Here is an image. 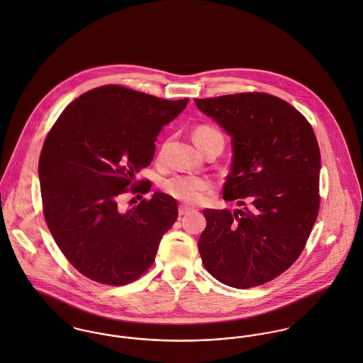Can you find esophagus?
Listing matches in <instances>:
<instances>
[{"mask_svg": "<svg viewBox=\"0 0 363 363\" xmlns=\"http://www.w3.org/2000/svg\"><path fill=\"white\" fill-rule=\"evenodd\" d=\"M190 212H191V208L184 206V205H180V206H179V215H180V216H184V215H187V213H190Z\"/></svg>", "mask_w": 363, "mask_h": 363, "instance_id": "obj_1", "label": "esophagus"}]
</instances>
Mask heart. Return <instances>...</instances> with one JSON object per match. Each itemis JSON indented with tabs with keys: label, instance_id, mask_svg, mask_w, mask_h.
Here are the masks:
<instances>
[{
	"label": "heart",
	"instance_id": "heart-1",
	"mask_svg": "<svg viewBox=\"0 0 363 363\" xmlns=\"http://www.w3.org/2000/svg\"><path fill=\"white\" fill-rule=\"evenodd\" d=\"M193 138L199 150H202L208 143L213 140H223V134L212 125H199L193 132ZM162 189L166 194L184 203H199L212 189V182L201 176L176 174L166 179Z\"/></svg>",
	"mask_w": 363,
	"mask_h": 363
}]
</instances>
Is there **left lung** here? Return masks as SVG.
<instances>
[{
    "instance_id": "8db88e82",
    "label": "left lung",
    "mask_w": 363,
    "mask_h": 363,
    "mask_svg": "<svg viewBox=\"0 0 363 363\" xmlns=\"http://www.w3.org/2000/svg\"><path fill=\"white\" fill-rule=\"evenodd\" d=\"M231 135L223 199L244 209H203L205 269L234 289L264 284L294 264L316 222L320 151L306 118L284 99L238 93L194 99Z\"/></svg>"
}]
</instances>
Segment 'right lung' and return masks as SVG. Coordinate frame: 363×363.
<instances>
[{
    "label": "right lung",
    "mask_w": 363,
    "mask_h": 363,
    "mask_svg": "<svg viewBox=\"0 0 363 363\" xmlns=\"http://www.w3.org/2000/svg\"><path fill=\"white\" fill-rule=\"evenodd\" d=\"M187 102L106 84L70 102L47 134L38 160L43 213L66 259L90 280L125 286L154 264L177 219L176 199L155 193L130 209L121 199L150 191L151 182L135 174Z\"/></svg>",
    "instance_id": "1"
}]
</instances>
